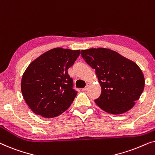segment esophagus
<instances>
[{"instance_id":"esophagus-1","label":"esophagus","mask_w":155,"mask_h":155,"mask_svg":"<svg viewBox=\"0 0 155 155\" xmlns=\"http://www.w3.org/2000/svg\"><path fill=\"white\" fill-rule=\"evenodd\" d=\"M88 87H89V84L87 83V85H86V87H85L82 88V91H85V90H87V88H88Z\"/></svg>"}]
</instances>
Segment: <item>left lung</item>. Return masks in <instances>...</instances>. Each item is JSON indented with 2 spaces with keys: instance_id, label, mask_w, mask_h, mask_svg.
Instances as JSON below:
<instances>
[{
  "instance_id": "8db88e82",
  "label": "left lung",
  "mask_w": 155,
  "mask_h": 155,
  "mask_svg": "<svg viewBox=\"0 0 155 155\" xmlns=\"http://www.w3.org/2000/svg\"><path fill=\"white\" fill-rule=\"evenodd\" d=\"M80 54L95 70L101 85V95L94 100L96 104L111 114L130 110L145 87V78L138 65L108 48L82 50Z\"/></svg>"
}]
</instances>
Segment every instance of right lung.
I'll return each instance as SVG.
<instances>
[{
    "instance_id": "right-lung-1",
    "label": "right lung",
    "mask_w": 155,
    "mask_h": 155,
    "mask_svg": "<svg viewBox=\"0 0 155 155\" xmlns=\"http://www.w3.org/2000/svg\"><path fill=\"white\" fill-rule=\"evenodd\" d=\"M80 50L55 48L32 61L22 75V96L34 113L54 118L68 109L78 94L68 70Z\"/></svg>"
}]
</instances>
